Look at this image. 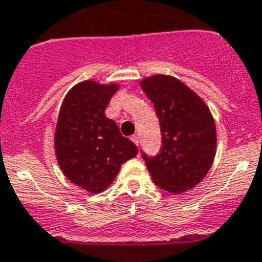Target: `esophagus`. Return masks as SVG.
<instances>
[{
  "mask_svg": "<svg viewBox=\"0 0 262 262\" xmlns=\"http://www.w3.org/2000/svg\"><path fill=\"white\" fill-rule=\"evenodd\" d=\"M131 140H133L134 143L138 145V144H139V136L138 135H133V136H131Z\"/></svg>",
  "mask_w": 262,
  "mask_h": 262,
  "instance_id": "obj_1",
  "label": "esophagus"
}]
</instances>
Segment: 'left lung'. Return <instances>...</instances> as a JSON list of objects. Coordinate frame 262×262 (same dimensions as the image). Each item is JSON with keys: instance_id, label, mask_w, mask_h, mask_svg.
I'll return each mask as SVG.
<instances>
[{"instance_id": "obj_1", "label": "left lung", "mask_w": 262, "mask_h": 262, "mask_svg": "<svg viewBox=\"0 0 262 262\" xmlns=\"http://www.w3.org/2000/svg\"><path fill=\"white\" fill-rule=\"evenodd\" d=\"M160 121L161 149L141 150L156 186L182 193L200 183L215 155V126L204 101L178 79L155 75L141 81Z\"/></svg>"}]
</instances>
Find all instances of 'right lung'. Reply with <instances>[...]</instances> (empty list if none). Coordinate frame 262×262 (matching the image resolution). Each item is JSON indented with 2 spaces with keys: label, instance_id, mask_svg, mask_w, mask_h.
<instances>
[{
  "label": "right lung",
  "instance_id": "1",
  "mask_svg": "<svg viewBox=\"0 0 262 262\" xmlns=\"http://www.w3.org/2000/svg\"><path fill=\"white\" fill-rule=\"evenodd\" d=\"M117 85L87 80L64 97L54 145L62 171L74 184L97 193L117 177L122 164L138 155V148L122 136L105 109Z\"/></svg>",
  "mask_w": 262,
  "mask_h": 262
}]
</instances>
